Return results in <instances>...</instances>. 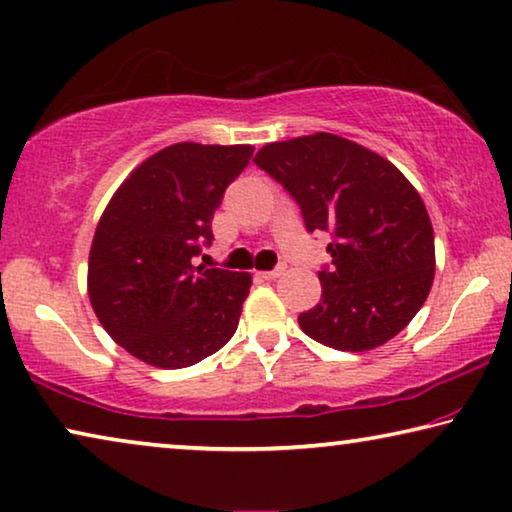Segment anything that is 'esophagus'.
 Listing matches in <instances>:
<instances>
[{
    "instance_id": "1",
    "label": "esophagus",
    "mask_w": 512,
    "mask_h": 512,
    "mask_svg": "<svg viewBox=\"0 0 512 512\" xmlns=\"http://www.w3.org/2000/svg\"><path fill=\"white\" fill-rule=\"evenodd\" d=\"M287 271V264H278L276 269L273 271H264V273H259V278H264V280H276V278H280L282 273Z\"/></svg>"
}]
</instances>
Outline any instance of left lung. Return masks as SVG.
Returning <instances> with one entry per match:
<instances>
[{
    "instance_id": "8db88e82",
    "label": "left lung",
    "mask_w": 512,
    "mask_h": 512,
    "mask_svg": "<svg viewBox=\"0 0 512 512\" xmlns=\"http://www.w3.org/2000/svg\"><path fill=\"white\" fill-rule=\"evenodd\" d=\"M255 163L294 197L305 230L333 234L322 299L299 315L303 333L340 352L395 338L434 280V232L418 190L391 160L333 133L271 142Z\"/></svg>"
}]
</instances>
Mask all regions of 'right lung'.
Wrapping results in <instances>:
<instances>
[{"instance_id": "1", "label": "right lung", "mask_w": 512, "mask_h": 512, "mask_svg": "<svg viewBox=\"0 0 512 512\" xmlns=\"http://www.w3.org/2000/svg\"><path fill=\"white\" fill-rule=\"evenodd\" d=\"M253 151L197 142L160 149L121 183L98 220L87 271L91 308L110 338L147 365L200 363L239 326L250 273L193 262Z\"/></svg>"}]
</instances>
